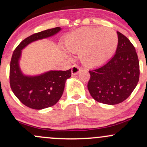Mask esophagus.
I'll return each mask as SVG.
<instances>
[{
	"instance_id": "esophagus-1",
	"label": "esophagus",
	"mask_w": 147,
	"mask_h": 147,
	"mask_svg": "<svg viewBox=\"0 0 147 147\" xmlns=\"http://www.w3.org/2000/svg\"><path fill=\"white\" fill-rule=\"evenodd\" d=\"M79 70H80V67L77 65H74L72 67V75H77L78 73Z\"/></svg>"
}]
</instances>
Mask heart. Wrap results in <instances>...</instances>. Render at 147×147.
Here are the masks:
<instances>
[{
    "instance_id": "heart-1",
    "label": "heart",
    "mask_w": 147,
    "mask_h": 147,
    "mask_svg": "<svg viewBox=\"0 0 147 147\" xmlns=\"http://www.w3.org/2000/svg\"><path fill=\"white\" fill-rule=\"evenodd\" d=\"M118 36L109 28H83L69 34L65 39V46L73 53H80L85 63L97 65L110 57L117 48Z\"/></svg>"
}]
</instances>
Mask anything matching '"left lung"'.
Segmentation results:
<instances>
[{"instance_id": "left-lung-1", "label": "left lung", "mask_w": 147, "mask_h": 147, "mask_svg": "<svg viewBox=\"0 0 147 147\" xmlns=\"http://www.w3.org/2000/svg\"><path fill=\"white\" fill-rule=\"evenodd\" d=\"M118 43L115 55L105 64L89 70L88 89L92 98L115 105L132 93L139 81L140 64L136 49L129 38L117 32Z\"/></svg>"}]
</instances>
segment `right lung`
I'll return each instance as SVG.
<instances>
[{
	"instance_id": "right-lung-1",
	"label": "right lung",
	"mask_w": 147,
	"mask_h": 147,
	"mask_svg": "<svg viewBox=\"0 0 147 147\" xmlns=\"http://www.w3.org/2000/svg\"><path fill=\"white\" fill-rule=\"evenodd\" d=\"M60 30L57 27L34 34L22 41L13 52L9 68L10 87L20 102L30 109L41 110L56 104L63 94L65 81L71 76V70H52L35 77L24 76L18 65L21 50L31 42L53 36Z\"/></svg>"
}]
</instances>
